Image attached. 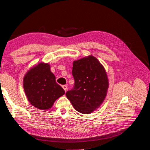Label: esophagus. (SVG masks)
<instances>
[{
  "mask_svg": "<svg viewBox=\"0 0 150 150\" xmlns=\"http://www.w3.org/2000/svg\"><path fill=\"white\" fill-rule=\"evenodd\" d=\"M62 87L63 88V89L64 90L65 92H66V91H67V89H68V86H67V85H63V86H62Z\"/></svg>",
  "mask_w": 150,
  "mask_h": 150,
  "instance_id": "34e87169",
  "label": "esophagus"
}]
</instances>
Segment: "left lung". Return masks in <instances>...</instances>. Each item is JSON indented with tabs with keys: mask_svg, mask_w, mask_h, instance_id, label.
I'll use <instances>...</instances> for the list:
<instances>
[{
	"mask_svg": "<svg viewBox=\"0 0 150 150\" xmlns=\"http://www.w3.org/2000/svg\"><path fill=\"white\" fill-rule=\"evenodd\" d=\"M74 89L66 96L74 108L83 114H89L104 101L109 82L104 67L94 56L90 55L73 63Z\"/></svg>",
	"mask_w": 150,
	"mask_h": 150,
	"instance_id": "obj_1",
	"label": "left lung"
}]
</instances>
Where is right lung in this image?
Instances as JSON below:
<instances>
[{
	"label": "right lung",
	"mask_w": 150,
	"mask_h": 150,
	"mask_svg": "<svg viewBox=\"0 0 150 150\" xmlns=\"http://www.w3.org/2000/svg\"><path fill=\"white\" fill-rule=\"evenodd\" d=\"M50 68L48 63L41 62L30 68L23 79V88L28 101L42 110L51 108L56 99L65 93L56 82Z\"/></svg>",
	"instance_id": "add662e5"
}]
</instances>
